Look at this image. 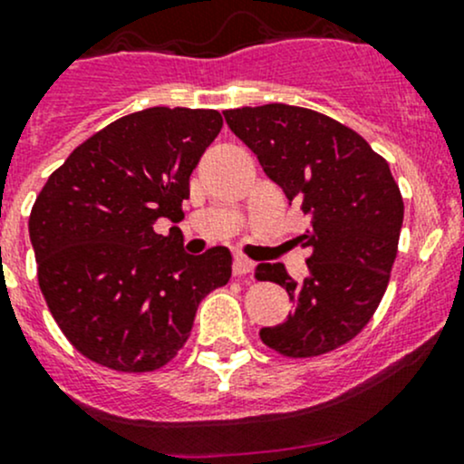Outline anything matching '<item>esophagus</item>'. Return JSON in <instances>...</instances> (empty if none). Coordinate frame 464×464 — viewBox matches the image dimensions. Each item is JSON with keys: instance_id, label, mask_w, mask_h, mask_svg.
<instances>
[{"instance_id": "34e87169", "label": "esophagus", "mask_w": 464, "mask_h": 464, "mask_svg": "<svg viewBox=\"0 0 464 464\" xmlns=\"http://www.w3.org/2000/svg\"><path fill=\"white\" fill-rule=\"evenodd\" d=\"M232 272H234V276H250L252 274V261H247V258H243V256H237L234 258V266H232Z\"/></svg>"}]
</instances>
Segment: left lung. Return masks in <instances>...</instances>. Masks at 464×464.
Returning <instances> with one entry per match:
<instances>
[{
  "mask_svg": "<svg viewBox=\"0 0 464 464\" xmlns=\"http://www.w3.org/2000/svg\"><path fill=\"white\" fill-rule=\"evenodd\" d=\"M287 201L301 203L312 227L296 283L281 263H258V281L285 287L294 310L263 327L261 341L283 356L336 350L370 323L390 283L402 227V197L390 166L352 128L307 108L267 103L223 112Z\"/></svg>",
  "mask_w": 464,
  "mask_h": 464,
  "instance_id": "8db88e82",
  "label": "left lung"
}]
</instances>
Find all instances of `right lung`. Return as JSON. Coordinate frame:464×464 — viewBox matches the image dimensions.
Instances as JSON below:
<instances>
[{"label": "right lung", "instance_id": "add662e5", "mask_svg": "<svg viewBox=\"0 0 464 464\" xmlns=\"http://www.w3.org/2000/svg\"><path fill=\"white\" fill-rule=\"evenodd\" d=\"M217 111L148 108L74 148L34 201L28 234L53 318L74 350L117 372H152L188 341L198 303L232 276V254L183 250L190 174L221 132Z\"/></svg>", "mask_w": 464, "mask_h": 464}]
</instances>
